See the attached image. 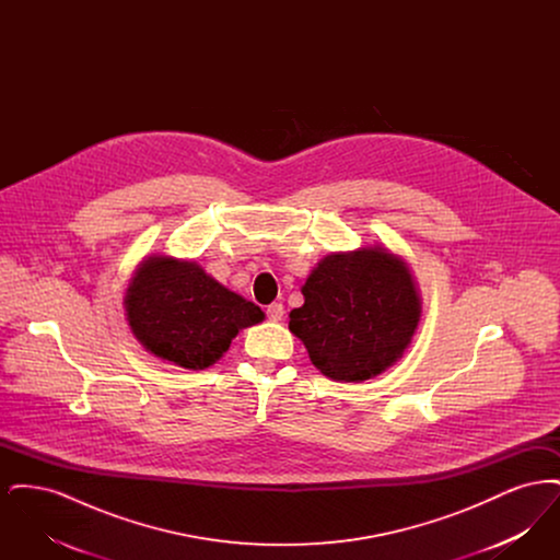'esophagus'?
I'll return each instance as SVG.
<instances>
[{"label": "esophagus", "instance_id": "esophagus-1", "mask_svg": "<svg viewBox=\"0 0 560 560\" xmlns=\"http://www.w3.org/2000/svg\"><path fill=\"white\" fill-rule=\"evenodd\" d=\"M283 313H285V311H283V304H279V302H272L267 308L268 319L275 320V323L283 319Z\"/></svg>", "mask_w": 560, "mask_h": 560}]
</instances>
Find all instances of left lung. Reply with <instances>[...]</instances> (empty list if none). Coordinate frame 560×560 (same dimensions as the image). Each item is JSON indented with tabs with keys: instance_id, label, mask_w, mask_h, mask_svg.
<instances>
[{
	"instance_id": "1",
	"label": "left lung",
	"mask_w": 560,
	"mask_h": 560,
	"mask_svg": "<svg viewBox=\"0 0 560 560\" xmlns=\"http://www.w3.org/2000/svg\"><path fill=\"white\" fill-rule=\"evenodd\" d=\"M302 295L304 304L290 313V331L313 365L336 382H363L386 372L409 347L422 317L407 262L380 245L325 256Z\"/></svg>"
}]
</instances>
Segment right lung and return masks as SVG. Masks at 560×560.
Returning a JSON list of instances; mask_svg holds the SVG:
<instances>
[{"label": "right lung", "mask_w": 560, "mask_h": 560, "mask_svg": "<svg viewBox=\"0 0 560 560\" xmlns=\"http://www.w3.org/2000/svg\"><path fill=\"white\" fill-rule=\"evenodd\" d=\"M126 317L151 354L185 370H206L231 347L243 327L265 313L226 290L197 262L149 256L126 292Z\"/></svg>", "instance_id": "add662e5"}]
</instances>
